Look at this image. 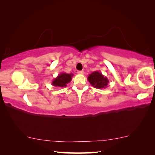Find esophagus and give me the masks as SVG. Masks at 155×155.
Segmentation results:
<instances>
[{
    "label": "esophagus",
    "instance_id": "34e87169",
    "mask_svg": "<svg viewBox=\"0 0 155 155\" xmlns=\"http://www.w3.org/2000/svg\"><path fill=\"white\" fill-rule=\"evenodd\" d=\"M77 73H78V74H83L84 71H83V70H81V71H78Z\"/></svg>",
    "mask_w": 155,
    "mask_h": 155
}]
</instances>
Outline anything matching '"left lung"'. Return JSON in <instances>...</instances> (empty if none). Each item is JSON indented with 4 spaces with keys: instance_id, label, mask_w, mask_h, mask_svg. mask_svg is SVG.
I'll return each mask as SVG.
<instances>
[{
    "instance_id": "left-lung-1",
    "label": "left lung",
    "mask_w": 155,
    "mask_h": 155,
    "mask_svg": "<svg viewBox=\"0 0 155 155\" xmlns=\"http://www.w3.org/2000/svg\"><path fill=\"white\" fill-rule=\"evenodd\" d=\"M87 80L94 87L97 89H105L109 81L99 71H95L88 76Z\"/></svg>"
}]
</instances>
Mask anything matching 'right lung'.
I'll return each mask as SVG.
<instances>
[{"mask_svg": "<svg viewBox=\"0 0 155 155\" xmlns=\"http://www.w3.org/2000/svg\"><path fill=\"white\" fill-rule=\"evenodd\" d=\"M73 76H74V74H72V73L67 74L65 72H61L54 79H53L52 82V85L55 86V87H66L68 84L71 81Z\"/></svg>", "mask_w": 155, "mask_h": 155, "instance_id": "1", "label": "right lung"}]
</instances>
